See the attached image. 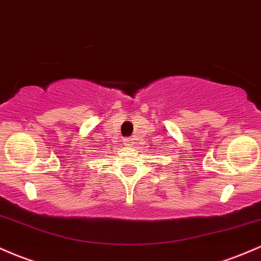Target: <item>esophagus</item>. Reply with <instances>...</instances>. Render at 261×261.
Listing matches in <instances>:
<instances>
[{
    "label": "esophagus",
    "instance_id": "1",
    "mask_svg": "<svg viewBox=\"0 0 261 261\" xmlns=\"http://www.w3.org/2000/svg\"><path fill=\"white\" fill-rule=\"evenodd\" d=\"M133 144H134V142L132 139H125L124 140V145L125 146H132Z\"/></svg>",
    "mask_w": 261,
    "mask_h": 261
}]
</instances>
